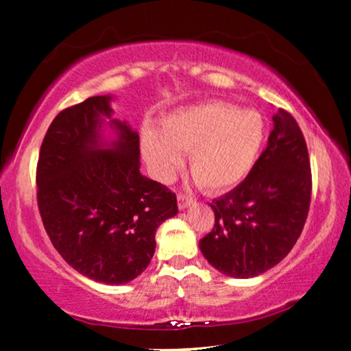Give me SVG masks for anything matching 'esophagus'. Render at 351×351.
Listing matches in <instances>:
<instances>
[{
    "instance_id": "1",
    "label": "esophagus",
    "mask_w": 351,
    "mask_h": 351,
    "mask_svg": "<svg viewBox=\"0 0 351 351\" xmlns=\"http://www.w3.org/2000/svg\"><path fill=\"white\" fill-rule=\"evenodd\" d=\"M191 204H193V197L184 195V193H180V195L177 196V206H179L180 210L186 209V207L191 206Z\"/></svg>"
}]
</instances>
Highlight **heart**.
Instances as JSON below:
<instances>
[{"label":"heart","instance_id":"heart-1","mask_svg":"<svg viewBox=\"0 0 351 351\" xmlns=\"http://www.w3.org/2000/svg\"><path fill=\"white\" fill-rule=\"evenodd\" d=\"M267 121L258 110L210 101L172 112L160 131H142V154L154 174L169 182L190 152L188 166L202 188L221 193L252 174L267 141Z\"/></svg>","mask_w":351,"mask_h":351}]
</instances>
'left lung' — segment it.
<instances>
[{
    "label": "left lung",
    "instance_id": "1",
    "mask_svg": "<svg viewBox=\"0 0 351 351\" xmlns=\"http://www.w3.org/2000/svg\"><path fill=\"white\" fill-rule=\"evenodd\" d=\"M267 147L252 174L212 201L215 225L199 241L217 271L256 277L285 258L301 236L312 196L307 144L294 117L277 109Z\"/></svg>",
    "mask_w": 351,
    "mask_h": 351
}]
</instances>
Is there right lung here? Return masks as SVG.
Segmentation results:
<instances>
[{"instance_id": "1", "label": "right lung", "mask_w": 351, "mask_h": 351, "mask_svg": "<svg viewBox=\"0 0 351 351\" xmlns=\"http://www.w3.org/2000/svg\"><path fill=\"white\" fill-rule=\"evenodd\" d=\"M110 96H91L50 123L36 167L38 207L63 260L95 282L121 285L144 272L158 226L177 213V197L139 171V134L110 120L117 141L103 144L99 115Z\"/></svg>"}]
</instances>
